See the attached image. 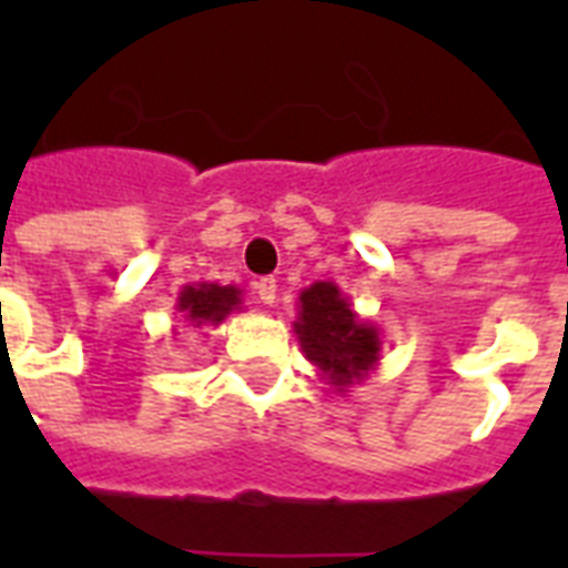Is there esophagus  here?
Here are the masks:
<instances>
[{
  "label": "esophagus",
  "mask_w": 568,
  "mask_h": 568,
  "mask_svg": "<svg viewBox=\"0 0 568 568\" xmlns=\"http://www.w3.org/2000/svg\"><path fill=\"white\" fill-rule=\"evenodd\" d=\"M256 297H258V303H265V306H274V303H276V280H274V276H262V280H258Z\"/></svg>",
  "instance_id": "obj_1"
}]
</instances>
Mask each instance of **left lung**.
Listing matches in <instances>:
<instances>
[{"label": "left lung", "mask_w": 568, "mask_h": 568, "mask_svg": "<svg viewBox=\"0 0 568 568\" xmlns=\"http://www.w3.org/2000/svg\"><path fill=\"white\" fill-rule=\"evenodd\" d=\"M294 336L310 359L336 392L363 383L379 365L383 338L372 321L356 315L351 297L336 283H312L297 297Z\"/></svg>", "instance_id": "8db88e82"}]
</instances>
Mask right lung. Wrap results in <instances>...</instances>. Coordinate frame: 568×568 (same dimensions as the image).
Segmentation results:
<instances>
[{"label": "right lung", "instance_id": "obj_1", "mask_svg": "<svg viewBox=\"0 0 568 568\" xmlns=\"http://www.w3.org/2000/svg\"><path fill=\"white\" fill-rule=\"evenodd\" d=\"M176 312L189 321L191 327H221L232 312H241V288L239 285L221 283H191L180 292Z\"/></svg>", "mask_w": 568, "mask_h": 568}]
</instances>
